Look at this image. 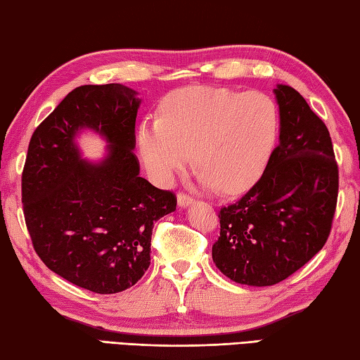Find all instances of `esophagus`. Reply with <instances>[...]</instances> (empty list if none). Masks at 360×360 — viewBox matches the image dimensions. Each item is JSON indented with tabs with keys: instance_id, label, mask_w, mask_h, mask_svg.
<instances>
[{
	"instance_id": "1",
	"label": "esophagus",
	"mask_w": 360,
	"mask_h": 360,
	"mask_svg": "<svg viewBox=\"0 0 360 360\" xmlns=\"http://www.w3.org/2000/svg\"><path fill=\"white\" fill-rule=\"evenodd\" d=\"M193 202V198L190 195H187V193H182V192H179L178 193V206L179 207H187V206H190V204Z\"/></svg>"
}]
</instances>
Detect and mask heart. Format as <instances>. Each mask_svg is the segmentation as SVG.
<instances>
[{
  "mask_svg": "<svg viewBox=\"0 0 360 360\" xmlns=\"http://www.w3.org/2000/svg\"><path fill=\"white\" fill-rule=\"evenodd\" d=\"M278 124L276 103L262 91L187 87L165 98L160 120L140 126L139 148L160 186L184 172L193 153L204 187L237 195L265 170Z\"/></svg>",
  "mask_w": 360,
  "mask_h": 360,
  "instance_id": "heart-1",
  "label": "heart"
}]
</instances>
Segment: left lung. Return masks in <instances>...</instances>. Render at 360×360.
<instances>
[{
	"mask_svg": "<svg viewBox=\"0 0 360 360\" xmlns=\"http://www.w3.org/2000/svg\"><path fill=\"white\" fill-rule=\"evenodd\" d=\"M279 105V143L260 179L220 209L212 259L238 284H278L325 246L333 226L339 167L329 131L304 98L288 86L273 90Z\"/></svg>",
	"mask_w": 360,
	"mask_h": 360,
	"instance_id": "8db88e82",
	"label": "left lung"
}]
</instances>
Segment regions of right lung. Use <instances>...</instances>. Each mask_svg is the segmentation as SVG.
I'll use <instances>...</instances> for the list:
<instances>
[{"mask_svg":"<svg viewBox=\"0 0 360 360\" xmlns=\"http://www.w3.org/2000/svg\"><path fill=\"white\" fill-rule=\"evenodd\" d=\"M122 84L81 86L34 131L21 174L26 228L49 270L86 290L132 287L150 266L153 228L176 196L140 178L136 117L140 100ZM82 127L108 143L98 165L74 143Z\"/></svg>","mask_w":360,"mask_h":360,"instance_id":"right-lung-1","label":"right lung"}]
</instances>
